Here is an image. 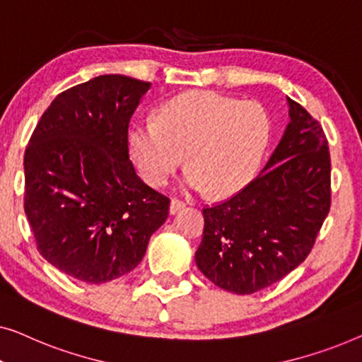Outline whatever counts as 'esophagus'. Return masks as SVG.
Here are the masks:
<instances>
[{"label":"esophagus","instance_id":"34e87169","mask_svg":"<svg viewBox=\"0 0 362 362\" xmlns=\"http://www.w3.org/2000/svg\"><path fill=\"white\" fill-rule=\"evenodd\" d=\"M183 208H185V203L180 202V200H172L170 206H169V211H170V215H175V213L182 211Z\"/></svg>","mask_w":362,"mask_h":362}]
</instances>
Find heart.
I'll return each mask as SVG.
<instances>
[{
    "mask_svg": "<svg viewBox=\"0 0 362 362\" xmlns=\"http://www.w3.org/2000/svg\"><path fill=\"white\" fill-rule=\"evenodd\" d=\"M269 141V118L256 103L213 91H190L162 105L157 119L139 118L128 134L132 160L147 183L160 187L183 160V183L228 195L246 183Z\"/></svg>",
    "mask_w": 362,
    "mask_h": 362,
    "instance_id": "obj_1",
    "label": "heart"
}]
</instances>
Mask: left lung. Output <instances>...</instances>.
I'll return each mask as SVG.
<instances>
[{
  "label": "left lung",
  "mask_w": 362,
  "mask_h": 362,
  "mask_svg": "<svg viewBox=\"0 0 362 362\" xmlns=\"http://www.w3.org/2000/svg\"><path fill=\"white\" fill-rule=\"evenodd\" d=\"M287 106L290 121L261 174L230 200L203 210L197 267L228 292L254 293L300 266L329 211L327 137L288 96Z\"/></svg>",
  "instance_id": "left-lung-1"
}]
</instances>
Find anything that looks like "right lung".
I'll return each mask as SVG.
<instances>
[{"label": "right lung", "instance_id": "obj_1", "mask_svg": "<svg viewBox=\"0 0 362 362\" xmlns=\"http://www.w3.org/2000/svg\"><path fill=\"white\" fill-rule=\"evenodd\" d=\"M149 81L100 75L55 100L24 154V210L37 249L60 272L105 284L131 272L169 215V198L137 177L131 116Z\"/></svg>", "mask_w": 362, "mask_h": 362}]
</instances>
